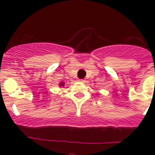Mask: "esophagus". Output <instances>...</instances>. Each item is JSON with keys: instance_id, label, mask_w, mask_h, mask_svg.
Here are the masks:
<instances>
[{"instance_id": "34e87169", "label": "esophagus", "mask_w": 155, "mask_h": 155, "mask_svg": "<svg viewBox=\"0 0 155 155\" xmlns=\"http://www.w3.org/2000/svg\"><path fill=\"white\" fill-rule=\"evenodd\" d=\"M79 82H85L84 79H79Z\"/></svg>"}]
</instances>
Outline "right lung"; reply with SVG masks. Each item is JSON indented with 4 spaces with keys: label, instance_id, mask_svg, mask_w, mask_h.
Here are the masks:
<instances>
[{
    "label": "right lung",
    "instance_id": "add662e5",
    "mask_svg": "<svg viewBox=\"0 0 155 155\" xmlns=\"http://www.w3.org/2000/svg\"><path fill=\"white\" fill-rule=\"evenodd\" d=\"M60 85H64V82H61V83Z\"/></svg>",
    "mask_w": 155,
    "mask_h": 155
}]
</instances>
